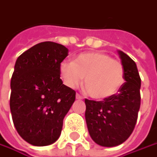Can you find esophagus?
Here are the masks:
<instances>
[{"instance_id":"obj_1","label":"esophagus","mask_w":157,"mask_h":157,"mask_svg":"<svg viewBox=\"0 0 157 157\" xmlns=\"http://www.w3.org/2000/svg\"><path fill=\"white\" fill-rule=\"evenodd\" d=\"M83 98L82 97L80 94H76V99H78V100H81V99H82Z\"/></svg>"}]
</instances>
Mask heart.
Returning a JSON list of instances; mask_svg holds the SVG:
<instances>
[{
    "label": "heart",
    "mask_w": 157,
    "mask_h": 157,
    "mask_svg": "<svg viewBox=\"0 0 157 157\" xmlns=\"http://www.w3.org/2000/svg\"><path fill=\"white\" fill-rule=\"evenodd\" d=\"M59 73L64 84L71 89L79 86L84 77L87 93L96 99L115 95L124 82L123 64L98 51L80 54L74 63L62 62Z\"/></svg>",
    "instance_id": "b5f03b06"
}]
</instances>
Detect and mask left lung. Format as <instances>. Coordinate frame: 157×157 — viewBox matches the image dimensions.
<instances>
[{
  "mask_svg": "<svg viewBox=\"0 0 157 157\" xmlns=\"http://www.w3.org/2000/svg\"><path fill=\"white\" fill-rule=\"evenodd\" d=\"M124 68L125 82L118 92L102 101L85 99V119L93 141L102 147H115L131 136L140 106V84L136 63L118 51Z\"/></svg>",
  "mask_w": 157,
  "mask_h": 157,
  "instance_id": "1",
  "label": "left lung"
}]
</instances>
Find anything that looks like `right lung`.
Masks as SVG:
<instances>
[{"label":"right lung","instance_id":"add662e5","mask_svg":"<svg viewBox=\"0 0 157 157\" xmlns=\"http://www.w3.org/2000/svg\"><path fill=\"white\" fill-rule=\"evenodd\" d=\"M67 55L65 46L43 42L16 61L10 81V112L17 132L31 145L55 142L63 119L75 100V91L60 79V64Z\"/></svg>","mask_w":157,"mask_h":157}]
</instances>
